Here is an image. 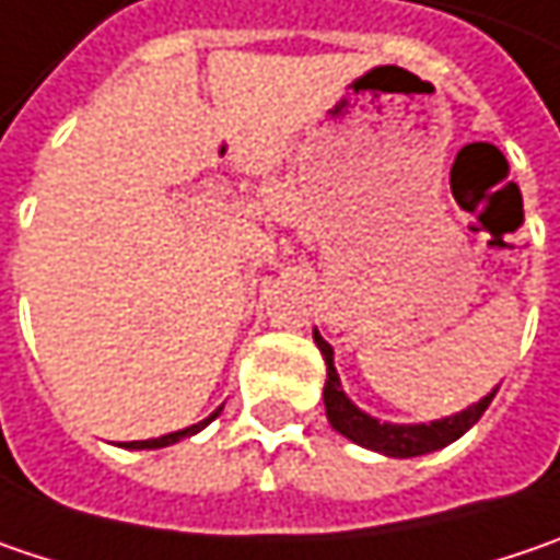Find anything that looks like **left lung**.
Here are the masks:
<instances>
[{
  "label": "left lung",
  "instance_id": "obj_1",
  "mask_svg": "<svg viewBox=\"0 0 560 560\" xmlns=\"http://www.w3.org/2000/svg\"><path fill=\"white\" fill-rule=\"evenodd\" d=\"M316 346L326 358V386H323V402H326V418L329 424L348 438L354 444L368 446V450H377V453H386V456H421V453H431V450H441V446L453 444L456 438H463L478 418L485 415V409L491 406L494 393H488L481 402L469 406L466 411L453 415V418H441V421H431V424H386V421H377L371 415L358 409L346 393H342V383H339V374L332 368V348L329 342L313 332Z\"/></svg>",
  "mask_w": 560,
  "mask_h": 560
}]
</instances>
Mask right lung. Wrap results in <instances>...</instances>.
Wrapping results in <instances>:
<instances>
[{
	"instance_id": "obj_1",
	"label": "right lung",
	"mask_w": 560,
	"mask_h": 560,
	"mask_svg": "<svg viewBox=\"0 0 560 560\" xmlns=\"http://www.w3.org/2000/svg\"><path fill=\"white\" fill-rule=\"evenodd\" d=\"M221 411V409H218ZM218 411H214L212 418H218ZM212 418H206V421H199V424H192V428H183V431H174V434H164V438H151V441H129V450H158V446H167V444H177L180 438H189V434H196V431H202Z\"/></svg>"
}]
</instances>
